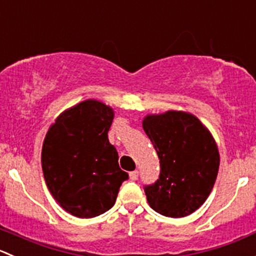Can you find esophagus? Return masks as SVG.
<instances>
[{
    "mask_svg": "<svg viewBox=\"0 0 256 256\" xmlns=\"http://www.w3.org/2000/svg\"><path fill=\"white\" fill-rule=\"evenodd\" d=\"M128 176H130L131 180H138V170L131 171V172L128 174Z\"/></svg>",
    "mask_w": 256,
    "mask_h": 256,
    "instance_id": "esophagus-1",
    "label": "esophagus"
}]
</instances>
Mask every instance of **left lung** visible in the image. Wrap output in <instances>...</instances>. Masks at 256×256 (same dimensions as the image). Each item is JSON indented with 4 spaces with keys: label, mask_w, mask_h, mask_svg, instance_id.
I'll return each instance as SVG.
<instances>
[{
    "label": "left lung",
    "mask_w": 256,
    "mask_h": 256,
    "mask_svg": "<svg viewBox=\"0 0 256 256\" xmlns=\"http://www.w3.org/2000/svg\"><path fill=\"white\" fill-rule=\"evenodd\" d=\"M142 128L161 166L158 180L145 186L148 205L168 218L192 214L204 204L216 180V141L196 116L185 111L146 115Z\"/></svg>",
    "instance_id": "1"
}]
</instances>
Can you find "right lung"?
<instances>
[{"mask_svg":"<svg viewBox=\"0 0 256 256\" xmlns=\"http://www.w3.org/2000/svg\"><path fill=\"white\" fill-rule=\"evenodd\" d=\"M114 108L88 98L60 114L44 140V178L57 204L81 219L98 216L114 206L128 178L118 166L108 132Z\"/></svg>","mask_w":256,"mask_h":256,"instance_id":"add662e5","label":"right lung"}]
</instances>
